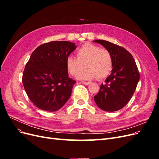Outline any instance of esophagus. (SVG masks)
<instances>
[{
    "label": "esophagus",
    "mask_w": 159,
    "mask_h": 159,
    "mask_svg": "<svg viewBox=\"0 0 159 159\" xmlns=\"http://www.w3.org/2000/svg\"><path fill=\"white\" fill-rule=\"evenodd\" d=\"M81 83H82L84 85H89L91 82H90V81H81Z\"/></svg>",
    "instance_id": "1"
}]
</instances>
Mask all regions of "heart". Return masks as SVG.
Here are the masks:
<instances>
[{
    "instance_id": "b5f03b06",
    "label": "heart",
    "mask_w": 159,
    "mask_h": 159,
    "mask_svg": "<svg viewBox=\"0 0 159 159\" xmlns=\"http://www.w3.org/2000/svg\"><path fill=\"white\" fill-rule=\"evenodd\" d=\"M76 57L69 56L66 58V68L70 74L76 75L84 66L86 69L79 73L77 78L80 80L102 79L108 76L113 66V56L107 48L85 44L76 51Z\"/></svg>"
}]
</instances>
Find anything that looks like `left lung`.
<instances>
[{
  "label": "left lung",
  "mask_w": 159,
  "mask_h": 159,
  "mask_svg": "<svg viewBox=\"0 0 159 159\" xmlns=\"http://www.w3.org/2000/svg\"><path fill=\"white\" fill-rule=\"evenodd\" d=\"M99 43L111 53L113 66L111 75L94 96L98 106L105 111H116L127 104L136 89L140 74L133 56L123 47L102 40Z\"/></svg>",
  "instance_id": "8db88e82"
}]
</instances>
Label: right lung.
I'll return each mask as SVG.
<instances>
[{"mask_svg":"<svg viewBox=\"0 0 159 159\" xmlns=\"http://www.w3.org/2000/svg\"><path fill=\"white\" fill-rule=\"evenodd\" d=\"M73 42L52 41L32 52L22 74L28 97L40 109L55 111L67 102L76 81L69 78L66 58L76 48Z\"/></svg>","mask_w":159,"mask_h":159,"instance_id":"1","label":"right lung"}]
</instances>
